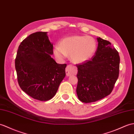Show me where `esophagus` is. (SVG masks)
I'll return each instance as SVG.
<instances>
[{"mask_svg": "<svg viewBox=\"0 0 134 134\" xmlns=\"http://www.w3.org/2000/svg\"><path fill=\"white\" fill-rule=\"evenodd\" d=\"M77 72V70L75 67L71 64L68 65L66 68V73L67 76H71L72 75H76Z\"/></svg>", "mask_w": 134, "mask_h": 134, "instance_id": "obj_1", "label": "esophagus"}]
</instances>
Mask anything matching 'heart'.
Segmentation results:
<instances>
[{"label":"heart","mask_w":134,"mask_h":134,"mask_svg":"<svg viewBox=\"0 0 134 134\" xmlns=\"http://www.w3.org/2000/svg\"><path fill=\"white\" fill-rule=\"evenodd\" d=\"M96 50L94 39L87 36H72L62 39L60 46L55 47L54 53L59 59L70 55L71 59L75 63H82L90 60Z\"/></svg>","instance_id":"heart-1"}]
</instances>
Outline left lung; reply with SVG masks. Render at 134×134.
Instances as JSON below:
<instances>
[{"label":"left lung","mask_w":134,"mask_h":134,"mask_svg":"<svg viewBox=\"0 0 134 134\" xmlns=\"http://www.w3.org/2000/svg\"><path fill=\"white\" fill-rule=\"evenodd\" d=\"M97 40V50L91 59L76 65L77 95L86 103L110 95L119 76V53L110 42L99 37Z\"/></svg>","instance_id":"left-lung-1"}]
</instances>
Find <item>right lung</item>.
Masks as SVG:
<instances>
[{
	"label": "right lung",
	"mask_w": 134,
	"mask_h": 134,
	"mask_svg": "<svg viewBox=\"0 0 134 134\" xmlns=\"http://www.w3.org/2000/svg\"><path fill=\"white\" fill-rule=\"evenodd\" d=\"M47 32L31 34L21 42L15 59L19 85L32 98L40 101L52 99L66 76L67 64L51 58L53 44Z\"/></svg>",
	"instance_id": "obj_1"
}]
</instances>
